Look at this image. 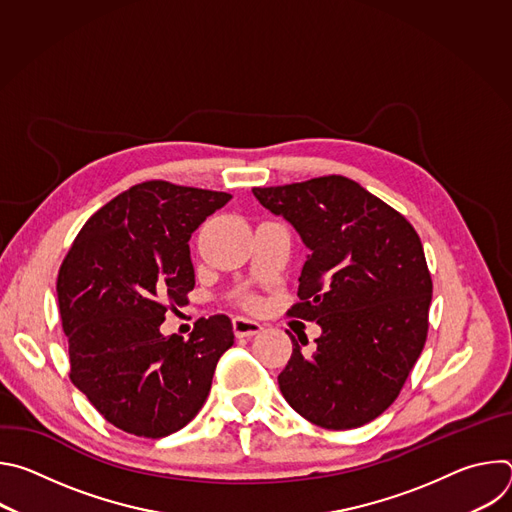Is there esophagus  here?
<instances>
[{
	"label": "esophagus",
	"instance_id": "1",
	"mask_svg": "<svg viewBox=\"0 0 512 512\" xmlns=\"http://www.w3.org/2000/svg\"><path fill=\"white\" fill-rule=\"evenodd\" d=\"M233 330H235L237 338H249V336L259 334L263 330V326L259 322H255V320L237 316V318H233Z\"/></svg>",
	"mask_w": 512,
	"mask_h": 512
}]
</instances>
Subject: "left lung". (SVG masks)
Listing matches in <instances>:
<instances>
[{"label":"left lung","mask_w":512,"mask_h":512,"mask_svg":"<svg viewBox=\"0 0 512 512\" xmlns=\"http://www.w3.org/2000/svg\"><path fill=\"white\" fill-rule=\"evenodd\" d=\"M298 231L308 261L289 316L322 328L294 352L277 383L285 401L326 429L379 417L399 395L427 338L431 277L407 218L344 176L253 188Z\"/></svg>","instance_id":"1"}]
</instances>
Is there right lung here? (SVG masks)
I'll return each instance as SVG.
<instances>
[{"label": "right lung", "instance_id": "add662e5", "mask_svg": "<svg viewBox=\"0 0 512 512\" xmlns=\"http://www.w3.org/2000/svg\"><path fill=\"white\" fill-rule=\"evenodd\" d=\"M229 200L162 180L137 184L89 218L60 265L70 381L127 433L164 437L192 421L235 342L225 314L200 318L188 340L160 332L196 283L192 233Z\"/></svg>", "mask_w": 512, "mask_h": 512}]
</instances>
